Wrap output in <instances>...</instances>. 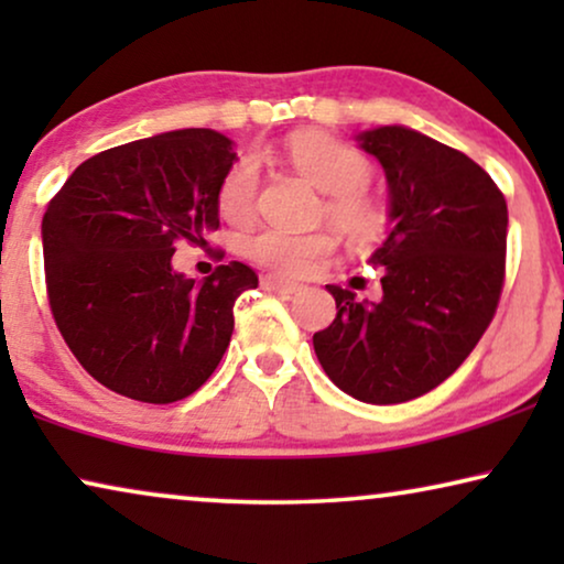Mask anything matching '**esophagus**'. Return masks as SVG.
Instances as JSON below:
<instances>
[{
    "label": "esophagus",
    "instance_id": "34e87169",
    "mask_svg": "<svg viewBox=\"0 0 564 564\" xmlns=\"http://www.w3.org/2000/svg\"><path fill=\"white\" fill-rule=\"evenodd\" d=\"M261 288H264L267 292H282V295H292V292L303 290V284L284 280V276H276V274H264L261 276Z\"/></svg>",
    "mask_w": 564,
    "mask_h": 564
}]
</instances>
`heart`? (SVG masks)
Masks as SVG:
<instances>
[{
    "label": "heart",
    "mask_w": 564,
    "mask_h": 564,
    "mask_svg": "<svg viewBox=\"0 0 564 564\" xmlns=\"http://www.w3.org/2000/svg\"><path fill=\"white\" fill-rule=\"evenodd\" d=\"M288 153L297 172L326 192V215L351 243H372L388 226V210L365 189L372 180V164L354 145L323 133L295 135ZM259 164L253 156H241L228 166L218 184V210L228 223H249L257 210ZM336 249V238L318 234H292L282 228H264L243 241V253L272 272L300 276L313 272Z\"/></svg>",
    "instance_id": "heart-1"
}]
</instances>
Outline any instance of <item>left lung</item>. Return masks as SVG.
Wrapping results in <instances>:
<instances>
[{
	"label": "left lung",
	"mask_w": 564,
	"mask_h": 564,
	"mask_svg": "<svg viewBox=\"0 0 564 564\" xmlns=\"http://www.w3.org/2000/svg\"><path fill=\"white\" fill-rule=\"evenodd\" d=\"M357 141L388 180L390 234L369 259L382 267V297L326 284L338 313L313 346L338 390L392 405L442 384L490 326L508 207L482 166L419 130L380 126Z\"/></svg>",
	"instance_id": "left-lung-1"
}]
</instances>
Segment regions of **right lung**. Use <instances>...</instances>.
Returning <instances> with one entry per match:
<instances>
[{
    "label": "right lung",
    "instance_id": "1",
    "mask_svg": "<svg viewBox=\"0 0 564 564\" xmlns=\"http://www.w3.org/2000/svg\"><path fill=\"white\" fill-rule=\"evenodd\" d=\"M234 141L184 128L115 145L76 166L43 215L51 313L79 365L118 395L174 403L203 388L259 276L241 261L203 282L174 272L176 241L218 230Z\"/></svg>",
    "mask_w": 564,
    "mask_h": 564
}]
</instances>
